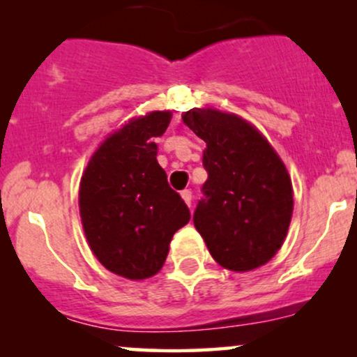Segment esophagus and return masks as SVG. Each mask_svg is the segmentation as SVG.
Segmentation results:
<instances>
[{
	"instance_id": "1",
	"label": "esophagus",
	"mask_w": 357,
	"mask_h": 357,
	"mask_svg": "<svg viewBox=\"0 0 357 357\" xmlns=\"http://www.w3.org/2000/svg\"><path fill=\"white\" fill-rule=\"evenodd\" d=\"M181 198H183V202L188 204V206H191V191L190 190L181 191Z\"/></svg>"
}]
</instances>
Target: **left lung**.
I'll list each match as a JSON object with an SVG mask.
<instances>
[{
	"instance_id": "1",
	"label": "left lung",
	"mask_w": 357,
	"mask_h": 357,
	"mask_svg": "<svg viewBox=\"0 0 357 357\" xmlns=\"http://www.w3.org/2000/svg\"><path fill=\"white\" fill-rule=\"evenodd\" d=\"M183 122L206 142V198L196 208V230L215 261L250 272L277 255L294 213L289 171L268 139L247 119L203 107L183 112Z\"/></svg>"
}]
</instances>
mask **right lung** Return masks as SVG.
Masks as SVG:
<instances>
[{
	"instance_id": "1",
	"label": "right lung",
	"mask_w": 357,
	"mask_h": 357,
	"mask_svg": "<svg viewBox=\"0 0 357 357\" xmlns=\"http://www.w3.org/2000/svg\"><path fill=\"white\" fill-rule=\"evenodd\" d=\"M171 117V110H153L129 119L100 142L82 173L79 208L89 247L109 272L129 280L155 275L173 235L190 221L155 159L154 137Z\"/></svg>"
}]
</instances>
